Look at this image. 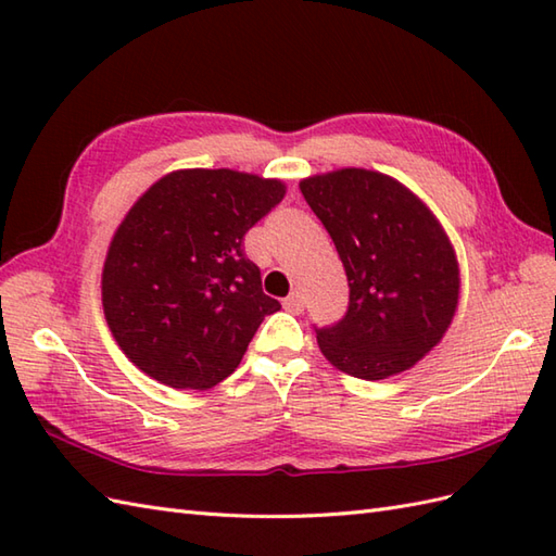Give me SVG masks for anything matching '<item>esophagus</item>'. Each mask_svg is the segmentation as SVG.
Segmentation results:
<instances>
[{"instance_id": "obj_1", "label": "esophagus", "mask_w": 556, "mask_h": 556, "mask_svg": "<svg viewBox=\"0 0 556 556\" xmlns=\"http://www.w3.org/2000/svg\"><path fill=\"white\" fill-rule=\"evenodd\" d=\"M285 308H287L289 313H301V311H303V296H301L299 291H293L291 296L285 299Z\"/></svg>"}]
</instances>
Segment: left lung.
I'll return each mask as SVG.
<instances>
[{"mask_svg":"<svg viewBox=\"0 0 556 556\" xmlns=\"http://www.w3.org/2000/svg\"><path fill=\"white\" fill-rule=\"evenodd\" d=\"M299 186L349 279L346 315L315 329L323 356L370 382L413 368L440 344L458 305V260L440 219L372 169L315 174Z\"/></svg>","mask_w":556,"mask_h":556,"instance_id":"1","label":"left lung"}]
</instances>
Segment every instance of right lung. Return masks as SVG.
<instances>
[{"instance_id": "1", "label": "right lung", "mask_w": 556, "mask_h": 556, "mask_svg": "<svg viewBox=\"0 0 556 556\" xmlns=\"http://www.w3.org/2000/svg\"><path fill=\"white\" fill-rule=\"evenodd\" d=\"M285 195V181L257 174L179 169L136 200L102 267L104 320L136 368L200 392L239 368L260 323L281 308L243 236Z\"/></svg>"}]
</instances>
